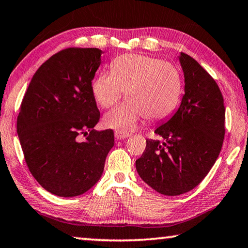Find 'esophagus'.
<instances>
[{
	"instance_id": "1",
	"label": "esophagus",
	"mask_w": 248,
	"mask_h": 248,
	"mask_svg": "<svg viewBox=\"0 0 248 248\" xmlns=\"http://www.w3.org/2000/svg\"><path fill=\"white\" fill-rule=\"evenodd\" d=\"M128 137H130V133H129V132L119 131V130H116L115 131V138L117 140H123V139L128 138Z\"/></svg>"
}]
</instances>
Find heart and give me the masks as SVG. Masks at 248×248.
I'll return each mask as SVG.
<instances>
[{"label": "heart", "instance_id": "heart-1", "mask_svg": "<svg viewBox=\"0 0 248 248\" xmlns=\"http://www.w3.org/2000/svg\"><path fill=\"white\" fill-rule=\"evenodd\" d=\"M182 77L168 62L138 54H125L111 62V72L98 74L92 84L96 103L112 107L125 93L119 107L106 113L104 125L129 131L147 117L150 121L167 119L173 113L182 95Z\"/></svg>", "mask_w": 248, "mask_h": 248}]
</instances>
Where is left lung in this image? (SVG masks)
<instances>
[{
    "label": "left lung",
    "instance_id": "left-lung-1",
    "mask_svg": "<svg viewBox=\"0 0 248 248\" xmlns=\"http://www.w3.org/2000/svg\"><path fill=\"white\" fill-rule=\"evenodd\" d=\"M179 61L184 74V95L179 109L147 140L136 161L140 178L163 195L191 191L209 173L221 152L225 135V107L211 75L188 55Z\"/></svg>",
    "mask_w": 248,
    "mask_h": 248
}]
</instances>
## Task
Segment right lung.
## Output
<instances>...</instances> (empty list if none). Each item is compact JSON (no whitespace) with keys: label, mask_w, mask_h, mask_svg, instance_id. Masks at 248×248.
I'll return each instance as SVG.
<instances>
[{"label":"right lung","mask_w":248,"mask_h":248,"mask_svg":"<svg viewBox=\"0 0 248 248\" xmlns=\"http://www.w3.org/2000/svg\"><path fill=\"white\" fill-rule=\"evenodd\" d=\"M101 54L72 47L53 55L34 74L22 100L17 135L26 164L35 180L57 196L90 190L115 144L111 129H93L100 112L92 81ZM80 133L89 135L85 141L78 140Z\"/></svg>","instance_id":"right-lung-1"}]
</instances>
